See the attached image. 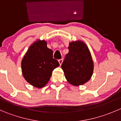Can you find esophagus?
<instances>
[{"label":"esophagus","instance_id":"34e87169","mask_svg":"<svg viewBox=\"0 0 121 121\" xmlns=\"http://www.w3.org/2000/svg\"><path fill=\"white\" fill-rule=\"evenodd\" d=\"M63 59H60L58 60V62H59V64H60V65H61V64L63 63Z\"/></svg>","mask_w":121,"mask_h":121}]
</instances>
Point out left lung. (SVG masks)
Listing matches in <instances>:
<instances>
[{
  "label": "left lung",
  "mask_w": 121,
  "mask_h": 121,
  "mask_svg": "<svg viewBox=\"0 0 121 121\" xmlns=\"http://www.w3.org/2000/svg\"><path fill=\"white\" fill-rule=\"evenodd\" d=\"M69 52L62 63L65 77L74 86L83 85L91 79L94 72V62L91 52L84 41L69 43Z\"/></svg>",
  "instance_id": "obj_1"
}]
</instances>
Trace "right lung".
I'll use <instances>...</instances> for the list:
<instances>
[{
    "label": "right lung",
    "instance_id": "obj_1",
    "mask_svg": "<svg viewBox=\"0 0 121 121\" xmlns=\"http://www.w3.org/2000/svg\"><path fill=\"white\" fill-rule=\"evenodd\" d=\"M44 40L37 39L30 45L22 60L23 77L37 88L48 83L54 69L60 66L58 61L53 58V52Z\"/></svg>",
    "mask_w": 121,
    "mask_h": 121
}]
</instances>
